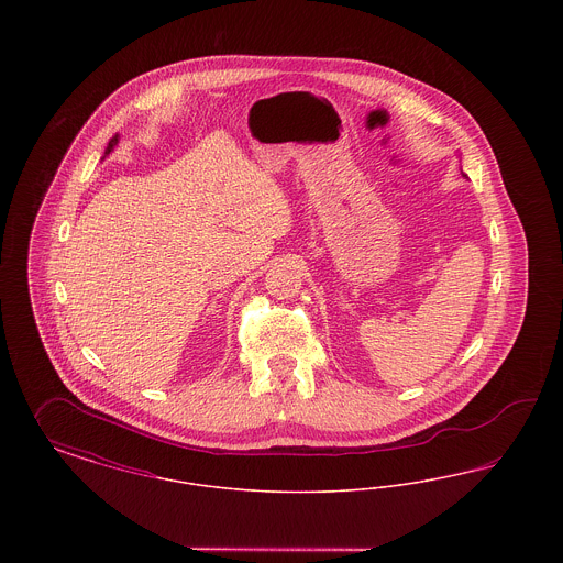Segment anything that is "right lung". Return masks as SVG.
Masks as SVG:
<instances>
[{
    "mask_svg": "<svg viewBox=\"0 0 563 563\" xmlns=\"http://www.w3.org/2000/svg\"><path fill=\"white\" fill-rule=\"evenodd\" d=\"M115 143H118V134H115V136H111V139H109L108 150H106V154H109V152H111V150H113V145H115Z\"/></svg>",
    "mask_w": 563,
    "mask_h": 563,
    "instance_id": "right-lung-1",
    "label": "right lung"
}]
</instances>
